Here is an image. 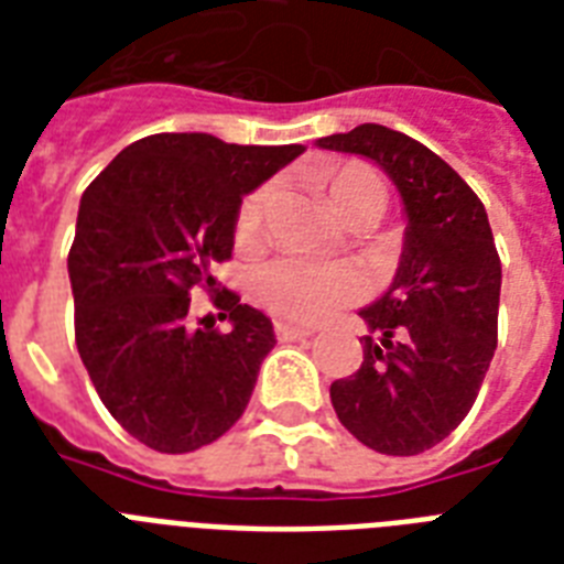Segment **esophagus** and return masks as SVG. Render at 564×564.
I'll list each match as a JSON object with an SVG mask.
<instances>
[{"mask_svg":"<svg viewBox=\"0 0 564 564\" xmlns=\"http://www.w3.org/2000/svg\"><path fill=\"white\" fill-rule=\"evenodd\" d=\"M274 336H278L281 343H295V339H307V336H313V330L301 325H290V322H274Z\"/></svg>","mask_w":564,"mask_h":564,"instance_id":"obj_1","label":"esophagus"}]
</instances>
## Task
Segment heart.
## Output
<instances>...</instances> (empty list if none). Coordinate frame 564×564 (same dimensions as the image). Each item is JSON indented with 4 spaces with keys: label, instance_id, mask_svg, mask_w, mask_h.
<instances>
[{
    "label": "heart",
    "instance_id": "b5f03b06",
    "mask_svg": "<svg viewBox=\"0 0 564 564\" xmlns=\"http://www.w3.org/2000/svg\"><path fill=\"white\" fill-rule=\"evenodd\" d=\"M316 184L327 207L348 228H369L383 216L389 204L383 178L366 163L351 161L330 166L318 175ZM269 202V187H254L239 202L234 219V237L239 248L260 246ZM248 290L265 313L301 325H316L322 318L334 316L336 310L357 304L366 292V283L345 263H310L299 257H278L251 274Z\"/></svg>",
    "mask_w": 564,
    "mask_h": 564
}]
</instances>
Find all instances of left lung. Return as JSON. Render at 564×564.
Masks as SVG:
<instances>
[{
    "instance_id": "obj_1",
    "label": "left lung",
    "mask_w": 564,
    "mask_h": 564,
    "mask_svg": "<svg viewBox=\"0 0 564 564\" xmlns=\"http://www.w3.org/2000/svg\"><path fill=\"white\" fill-rule=\"evenodd\" d=\"M362 154L392 178L406 210L392 286L360 310L362 362L330 383L343 427L386 456H415L454 433L498 348L500 257L489 216L436 152L386 126L318 140Z\"/></svg>"
}]
</instances>
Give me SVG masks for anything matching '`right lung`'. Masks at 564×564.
<instances>
[{
	"label": "right lung",
	"instance_id": "1",
	"mask_svg": "<svg viewBox=\"0 0 564 564\" xmlns=\"http://www.w3.org/2000/svg\"><path fill=\"white\" fill-rule=\"evenodd\" d=\"M301 152L152 134L84 189L66 260L75 345L110 415L152 451L210 445L251 401L274 327L237 292H219L213 265L230 260L242 195ZM195 291L212 292L228 335L186 325Z\"/></svg>",
	"mask_w": 564,
	"mask_h": 564
}]
</instances>
